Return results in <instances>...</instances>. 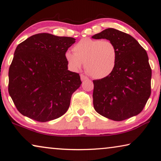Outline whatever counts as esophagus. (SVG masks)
I'll list each match as a JSON object with an SVG mask.
<instances>
[{
	"label": "esophagus",
	"mask_w": 161,
	"mask_h": 161,
	"mask_svg": "<svg viewBox=\"0 0 161 161\" xmlns=\"http://www.w3.org/2000/svg\"><path fill=\"white\" fill-rule=\"evenodd\" d=\"M80 79H81L82 81H83V80H85L88 79V78H87V77L86 76V75H83V74H80Z\"/></svg>",
	"instance_id": "esophagus-1"
}]
</instances>
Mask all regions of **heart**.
Masks as SVG:
<instances>
[{
  "label": "heart",
  "instance_id": "1",
  "mask_svg": "<svg viewBox=\"0 0 161 161\" xmlns=\"http://www.w3.org/2000/svg\"><path fill=\"white\" fill-rule=\"evenodd\" d=\"M74 53L66 51L65 58L71 69L77 71L85 63L87 72L96 79L108 77L116 68L118 53L110 41L83 38L73 47Z\"/></svg>",
  "mask_w": 161,
  "mask_h": 161
}]
</instances>
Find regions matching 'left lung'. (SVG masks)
Masks as SVG:
<instances>
[{"instance_id": "1", "label": "left lung", "mask_w": 161, "mask_h": 161, "mask_svg": "<svg viewBox=\"0 0 161 161\" xmlns=\"http://www.w3.org/2000/svg\"><path fill=\"white\" fill-rule=\"evenodd\" d=\"M116 45V68L108 77L94 80L95 110L108 119L121 121L137 116L151 95V69L147 53L130 35L108 28L92 36Z\"/></svg>"}]
</instances>
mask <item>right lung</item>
Listing matches in <instances>:
<instances>
[{
  "label": "right lung",
  "mask_w": 161,
  "mask_h": 161,
  "mask_svg": "<svg viewBox=\"0 0 161 161\" xmlns=\"http://www.w3.org/2000/svg\"><path fill=\"white\" fill-rule=\"evenodd\" d=\"M75 41L43 33L17 45L9 69L8 92L23 116L47 122L67 111L72 94L82 83L79 74L68 70L65 58Z\"/></svg>",
  "instance_id": "right-lung-1"
}]
</instances>
